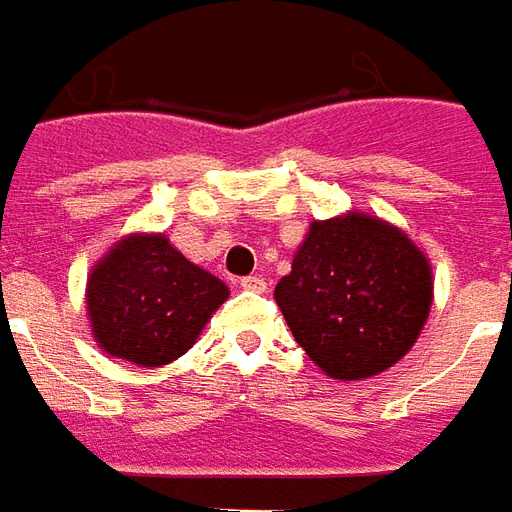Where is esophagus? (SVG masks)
<instances>
[{
	"mask_svg": "<svg viewBox=\"0 0 512 512\" xmlns=\"http://www.w3.org/2000/svg\"><path fill=\"white\" fill-rule=\"evenodd\" d=\"M239 286L248 289V292H264V289H267V281L259 278V275H245V278L239 281Z\"/></svg>",
	"mask_w": 512,
	"mask_h": 512,
	"instance_id": "1",
	"label": "esophagus"
}]
</instances>
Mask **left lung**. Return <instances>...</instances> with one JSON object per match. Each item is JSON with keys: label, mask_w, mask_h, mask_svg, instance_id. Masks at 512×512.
I'll use <instances>...</instances> for the list:
<instances>
[{"label": "left lung", "mask_w": 512, "mask_h": 512, "mask_svg": "<svg viewBox=\"0 0 512 512\" xmlns=\"http://www.w3.org/2000/svg\"><path fill=\"white\" fill-rule=\"evenodd\" d=\"M275 303L325 375L361 380L411 350L430 314L433 275L402 231L353 212L311 223Z\"/></svg>", "instance_id": "1"}]
</instances>
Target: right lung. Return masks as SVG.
Returning <instances> with one entry per match:
<instances>
[{
  "label": "right lung",
  "mask_w": 512,
  "mask_h": 512,
  "mask_svg": "<svg viewBox=\"0 0 512 512\" xmlns=\"http://www.w3.org/2000/svg\"><path fill=\"white\" fill-rule=\"evenodd\" d=\"M226 297L220 278L187 262L162 234L121 239L88 278L96 342L140 366L187 353Z\"/></svg>",
  "instance_id": "add662e5"
}]
</instances>
